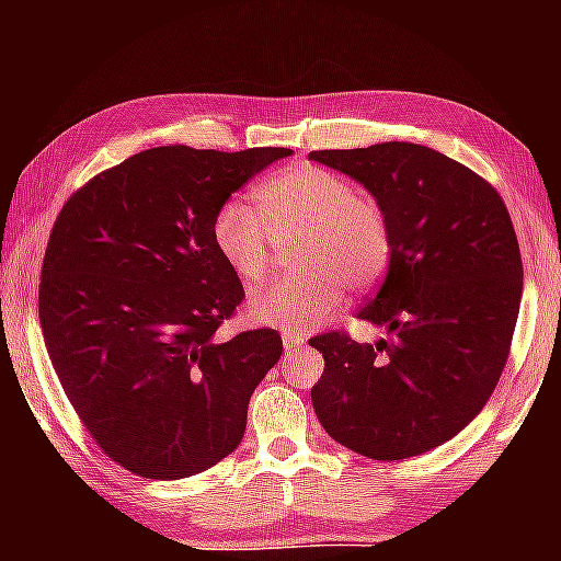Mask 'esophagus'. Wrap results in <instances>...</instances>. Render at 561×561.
I'll list each match as a JSON object with an SVG mask.
<instances>
[{"label": "esophagus", "instance_id": "34e87169", "mask_svg": "<svg viewBox=\"0 0 561 561\" xmlns=\"http://www.w3.org/2000/svg\"><path fill=\"white\" fill-rule=\"evenodd\" d=\"M282 344H284V354H294V351L304 346V339L294 336V334H284L282 336Z\"/></svg>", "mask_w": 561, "mask_h": 561}]
</instances>
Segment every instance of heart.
<instances>
[{
    "instance_id": "obj_1",
    "label": "heart",
    "mask_w": 561,
    "mask_h": 561,
    "mask_svg": "<svg viewBox=\"0 0 561 561\" xmlns=\"http://www.w3.org/2000/svg\"><path fill=\"white\" fill-rule=\"evenodd\" d=\"M260 213L227 201L213 220V242L242 282H260L274 240H297L299 274L264 284L250 311L260 324L311 331L336 314L344 289L366 291L383 277L393 252L386 207L348 178L314 163H294L257 187Z\"/></svg>"
}]
</instances>
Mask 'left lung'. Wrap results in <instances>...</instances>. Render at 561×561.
I'll use <instances>...</instances> for the list:
<instances>
[{"instance_id": "8db88e82", "label": "left lung", "mask_w": 561, "mask_h": 561, "mask_svg": "<svg viewBox=\"0 0 561 561\" xmlns=\"http://www.w3.org/2000/svg\"><path fill=\"white\" fill-rule=\"evenodd\" d=\"M309 158L358 180L393 227L386 279L358 311L391 339H309L324 354L311 403L348 450L423 455L482 411L507 364L522 299L515 227L485 178L433 148L393 140Z\"/></svg>"}]
</instances>
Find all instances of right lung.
Segmentation results:
<instances>
[{
	"label": "right lung",
	"mask_w": 561,
	"mask_h": 561,
	"mask_svg": "<svg viewBox=\"0 0 561 561\" xmlns=\"http://www.w3.org/2000/svg\"><path fill=\"white\" fill-rule=\"evenodd\" d=\"M287 156L150 148L93 175L56 217L39 284L46 351L83 428L140 478H190L227 458L282 356L274 329L215 341L244 289L213 220Z\"/></svg>",
	"instance_id": "obj_1"
}]
</instances>
